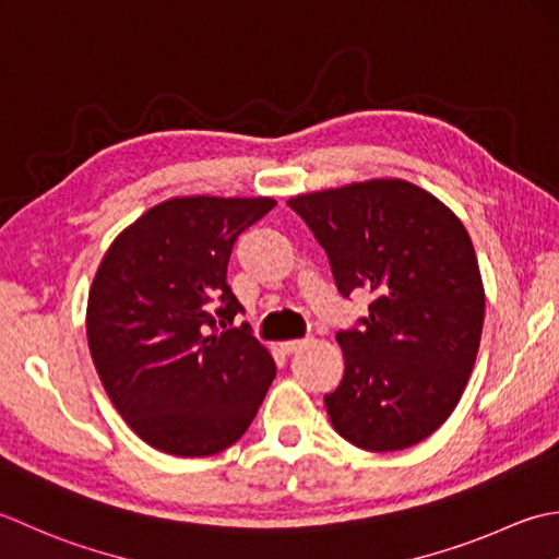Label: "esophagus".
I'll return each mask as SVG.
<instances>
[{
    "label": "esophagus",
    "mask_w": 559,
    "mask_h": 559,
    "mask_svg": "<svg viewBox=\"0 0 559 559\" xmlns=\"http://www.w3.org/2000/svg\"><path fill=\"white\" fill-rule=\"evenodd\" d=\"M306 347V340H287V343H280V349L284 355H296V352Z\"/></svg>",
    "instance_id": "34e87169"
}]
</instances>
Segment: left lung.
Segmentation results:
<instances>
[{
	"instance_id": "obj_1",
	"label": "left lung",
	"mask_w": 559,
	"mask_h": 559,
	"mask_svg": "<svg viewBox=\"0 0 559 559\" xmlns=\"http://www.w3.org/2000/svg\"><path fill=\"white\" fill-rule=\"evenodd\" d=\"M325 248L337 289H369L361 330L337 333L345 373L325 395L335 431L401 451L447 423L471 379L485 289L463 222L425 188L373 178L292 198Z\"/></svg>"
}]
</instances>
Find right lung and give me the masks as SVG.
I'll use <instances>...</instances> for the list:
<instances>
[{"mask_svg": "<svg viewBox=\"0 0 559 559\" xmlns=\"http://www.w3.org/2000/svg\"><path fill=\"white\" fill-rule=\"evenodd\" d=\"M272 198H170L106 250L88 289L86 337L98 379L150 447L200 459L246 435L275 379L229 284L236 238ZM217 309L214 310L213 306Z\"/></svg>", "mask_w": 559, "mask_h": 559, "instance_id": "add662e5", "label": "right lung"}]
</instances>
